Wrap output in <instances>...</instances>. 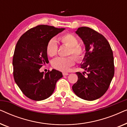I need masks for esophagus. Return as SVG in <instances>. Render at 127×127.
<instances>
[{"instance_id": "obj_1", "label": "esophagus", "mask_w": 127, "mask_h": 127, "mask_svg": "<svg viewBox=\"0 0 127 127\" xmlns=\"http://www.w3.org/2000/svg\"><path fill=\"white\" fill-rule=\"evenodd\" d=\"M62 74H63V76H67L69 74V73L66 72H63L62 73Z\"/></svg>"}]
</instances>
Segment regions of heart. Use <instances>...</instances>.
<instances>
[{
    "label": "heart",
    "mask_w": 127,
    "mask_h": 127,
    "mask_svg": "<svg viewBox=\"0 0 127 127\" xmlns=\"http://www.w3.org/2000/svg\"><path fill=\"white\" fill-rule=\"evenodd\" d=\"M59 40L63 45L68 47L67 55H72L76 61L80 62L85 57V50L82 45L78 43L77 38L71 33H66L61 36ZM58 47L55 39H51L48 41L46 46V53L50 57L57 54ZM75 64L72 57H58L52 62V66L55 69L62 72H66Z\"/></svg>",
    "instance_id": "heart-1"
}]
</instances>
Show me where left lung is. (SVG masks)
Masks as SVG:
<instances>
[{
    "label": "left lung",
    "instance_id": "8db88e82",
    "mask_svg": "<svg viewBox=\"0 0 127 127\" xmlns=\"http://www.w3.org/2000/svg\"><path fill=\"white\" fill-rule=\"evenodd\" d=\"M76 33L86 46L85 57L80 65L86 72L76 73L78 80L72 90L83 99H97L107 91L114 76L112 50L106 39L90 28H79Z\"/></svg>",
    "mask_w": 127,
    "mask_h": 127
}]
</instances>
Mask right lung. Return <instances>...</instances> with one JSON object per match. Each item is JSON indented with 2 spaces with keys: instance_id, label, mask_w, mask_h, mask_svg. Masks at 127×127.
<instances>
[{
  "instance_id": "1",
  "label": "right lung",
  "mask_w": 127,
  "mask_h": 127,
  "mask_svg": "<svg viewBox=\"0 0 127 127\" xmlns=\"http://www.w3.org/2000/svg\"><path fill=\"white\" fill-rule=\"evenodd\" d=\"M65 28L39 25L21 36L15 46L13 59L15 82L28 98L33 100L48 98L54 91L57 81L62 77L60 71L53 69L46 73L40 68L48 61V41Z\"/></svg>"
}]
</instances>
